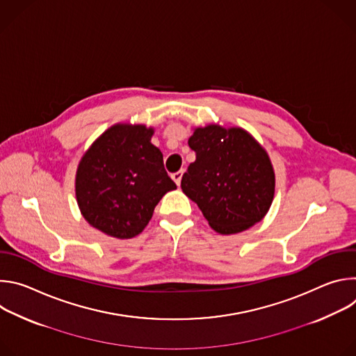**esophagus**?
Listing matches in <instances>:
<instances>
[{
  "label": "esophagus",
  "mask_w": 356,
  "mask_h": 356,
  "mask_svg": "<svg viewBox=\"0 0 356 356\" xmlns=\"http://www.w3.org/2000/svg\"><path fill=\"white\" fill-rule=\"evenodd\" d=\"M183 173H184V170L181 169V170H179V172H175V173L172 175V179L176 181V184H177V186H180V181H181Z\"/></svg>",
  "instance_id": "34e87169"
}]
</instances>
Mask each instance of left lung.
I'll use <instances>...</instances> for the list:
<instances>
[{"label": "left lung", "instance_id": "8db88e82", "mask_svg": "<svg viewBox=\"0 0 356 356\" xmlns=\"http://www.w3.org/2000/svg\"><path fill=\"white\" fill-rule=\"evenodd\" d=\"M195 152L181 177L183 193L197 202L220 234H238L259 222L275 194V173L265 149L241 128H197Z\"/></svg>", "mask_w": 356, "mask_h": 356}]
</instances>
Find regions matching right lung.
Masks as SVG:
<instances>
[{
  "mask_svg": "<svg viewBox=\"0 0 356 356\" xmlns=\"http://www.w3.org/2000/svg\"><path fill=\"white\" fill-rule=\"evenodd\" d=\"M154 129L115 125L83 156L76 176V197L83 217L104 234L128 239L147 225L161 198L176 183L162 152L150 143Z\"/></svg>",
  "mask_w": 356,
  "mask_h": 356,
  "instance_id": "1",
  "label": "right lung"
}]
</instances>
